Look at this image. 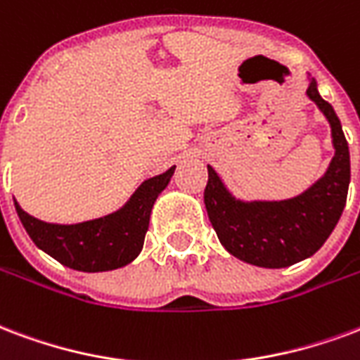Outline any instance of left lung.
Segmentation results:
<instances>
[{
    "instance_id": "8db88e82",
    "label": "left lung",
    "mask_w": 360,
    "mask_h": 360,
    "mask_svg": "<svg viewBox=\"0 0 360 360\" xmlns=\"http://www.w3.org/2000/svg\"><path fill=\"white\" fill-rule=\"evenodd\" d=\"M307 97L328 120L334 146L330 166L311 187L284 200H244L207 166L204 204L212 227L229 254L255 267H290L316 254L338 225L347 200L349 146L334 108L319 93L316 79L307 74Z\"/></svg>"
}]
</instances>
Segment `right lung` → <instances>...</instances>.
<instances>
[{"label": "right lung", "mask_w": 360, "mask_h": 360, "mask_svg": "<svg viewBox=\"0 0 360 360\" xmlns=\"http://www.w3.org/2000/svg\"><path fill=\"white\" fill-rule=\"evenodd\" d=\"M173 172L175 166L143 181L112 214L82 223H47L26 214L17 200L15 207L32 242L65 267L84 273L114 271L141 254L154 202L172 181Z\"/></svg>", "instance_id": "1"}]
</instances>
